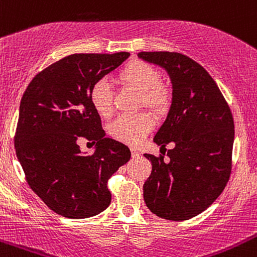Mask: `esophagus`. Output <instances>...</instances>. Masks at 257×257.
Instances as JSON below:
<instances>
[{"label": "esophagus", "mask_w": 257, "mask_h": 257, "mask_svg": "<svg viewBox=\"0 0 257 257\" xmlns=\"http://www.w3.org/2000/svg\"><path fill=\"white\" fill-rule=\"evenodd\" d=\"M131 151H132V157H133V159H138V157L140 156V152L137 148H132Z\"/></svg>", "instance_id": "obj_1"}]
</instances>
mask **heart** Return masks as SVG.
Wrapping results in <instances>:
<instances>
[{
	"label": "heart",
	"instance_id": "heart-1",
	"mask_svg": "<svg viewBox=\"0 0 257 257\" xmlns=\"http://www.w3.org/2000/svg\"><path fill=\"white\" fill-rule=\"evenodd\" d=\"M120 81L142 92V105L155 113H162L171 105L172 95L167 86L160 83L161 74L145 61L129 62L118 74ZM90 102L101 117H109L113 111V96L108 83L103 79L90 87ZM154 128V120L145 113L120 115L108 126L109 135L118 142L137 145Z\"/></svg>",
	"mask_w": 257,
	"mask_h": 257
}]
</instances>
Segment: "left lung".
<instances>
[{"instance_id":"left-lung-1","label":"left lung","mask_w":257,"mask_h":257,"mask_svg":"<svg viewBox=\"0 0 257 257\" xmlns=\"http://www.w3.org/2000/svg\"><path fill=\"white\" fill-rule=\"evenodd\" d=\"M138 57L167 70L173 86L167 119L154 138L162 155H144L152 165L144 200L161 218L190 219L206 210L229 180L232 112L207 70L188 56L160 51L139 52ZM170 142L175 148L168 152Z\"/></svg>"}]
</instances>
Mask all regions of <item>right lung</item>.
<instances>
[{
  "label": "right lung",
  "instance_id": "1",
  "mask_svg": "<svg viewBox=\"0 0 257 257\" xmlns=\"http://www.w3.org/2000/svg\"><path fill=\"white\" fill-rule=\"evenodd\" d=\"M129 52L74 53L39 72L19 107L14 146L25 179L47 207L67 218H87L111 204L107 182L131 160L124 144L106 138L90 102V87ZM80 137L97 143L83 154Z\"/></svg>",
  "mask_w": 257,
  "mask_h": 257
}]
</instances>
